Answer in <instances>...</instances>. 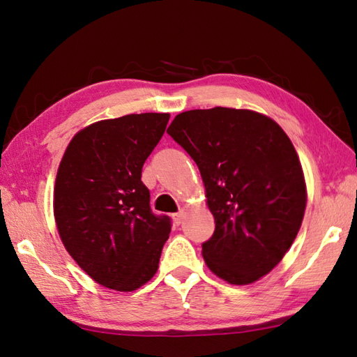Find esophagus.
Here are the masks:
<instances>
[{"mask_svg": "<svg viewBox=\"0 0 357 357\" xmlns=\"http://www.w3.org/2000/svg\"><path fill=\"white\" fill-rule=\"evenodd\" d=\"M183 217H185V211H183V209H180L178 213L172 214V219H174V222H176L177 225L181 223V220H183Z\"/></svg>", "mask_w": 357, "mask_h": 357, "instance_id": "1", "label": "esophagus"}]
</instances>
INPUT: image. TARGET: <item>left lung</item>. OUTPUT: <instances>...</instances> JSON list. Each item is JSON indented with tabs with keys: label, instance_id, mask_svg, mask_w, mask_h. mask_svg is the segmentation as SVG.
I'll return each mask as SVG.
<instances>
[{
	"label": "left lung",
	"instance_id": "left-lung-1",
	"mask_svg": "<svg viewBox=\"0 0 357 357\" xmlns=\"http://www.w3.org/2000/svg\"><path fill=\"white\" fill-rule=\"evenodd\" d=\"M168 134L199 166L215 229L202 243L211 271L232 285L270 273L301 229L307 188L282 128L246 109L178 114Z\"/></svg>",
	"mask_w": 357,
	"mask_h": 357
}]
</instances>
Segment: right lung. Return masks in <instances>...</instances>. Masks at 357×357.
Listing matches in <instances>:
<instances>
[{"label":"right lung","mask_w":357,"mask_h":357,"mask_svg":"<svg viewBox=\"0 0 357 357\" xmlns=\"http://www.w3.org/2000/svg\"><path fill=\"white\" fill-rule=\"evenodd\" d=\"M169 114H130L84 128L64 152L54 214L68 252L100 285L134 291L157 273L171 232L151 209L142 169Z\"/></svg>","instance_id":"right-lung-1"}]
</instances>
